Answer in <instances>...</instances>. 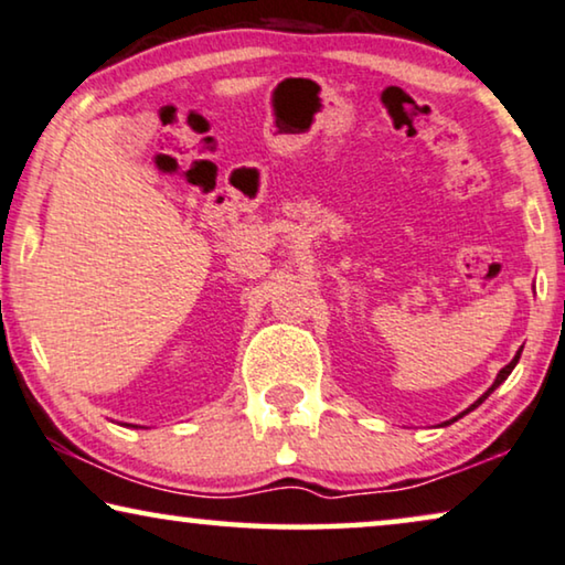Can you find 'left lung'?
Masks as SVG:
<instances>
[{"label":"left lung","mask_w":565,"mask_h":565,"mask_svg":"<svg viewBox=\"0 0 565 565\" xmlns=\"http://www.w3.org/2000/svg\"><path fill=\"white\" fill-rule=\"evenodd\" d=\"M520 353H522V351H518V355H514V359H512L510 363H507L502 371H499V373H497L494 384H491V386H489V392H487V394H481V396H479V399H476V402L471 404V407H468V409L463 412V415H468V412H471V409H476V407H479V404H481L483 399H487V396H489L491 392H494V388H497L499 384H504V381H507V376H510V373H512V369H514V365H518V361H520ZM456 419H460V415H458V417H452V419H450V423H456ZM450 423H445V425H450Z\"/></svg>","instance_id":"1"}]
</instances>
